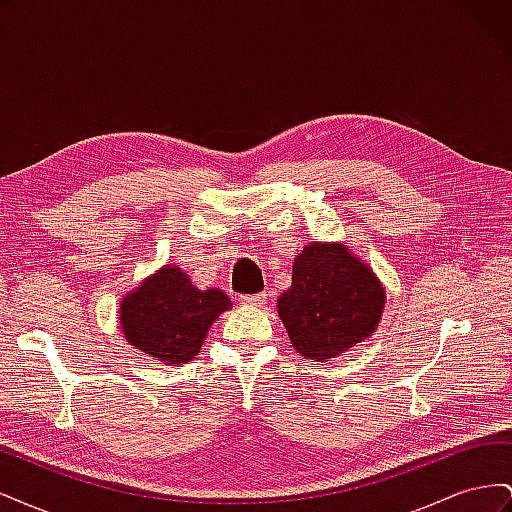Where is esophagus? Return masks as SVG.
Here are the masks:
<instances>
[{"instance_id": "1", "label": "esophagus", "mask_w": 512, "mask_h": 512, "mask_svg": "<svg viewBox=\"0 0 512 512\" xmlns=\"http://www.w3.org/2000/svg\"><path fill=\"white\" fill-rule=\"evenodd\" d=\"M243 305H250V307H260L262 303L267 301V294L265 292H256V294H243L239 299Z\"/></svg>"}]
</instances>
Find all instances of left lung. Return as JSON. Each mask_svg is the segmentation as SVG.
<instances>
[{"instance_id":"1","label":"left lung","mask_w":512,"mask_h":512,"mask_svg":"<svg viewBox=\"0 0 512 512\" xmlns=\"http://www.w3.org/2000/svg\"><path fill=\"white\" fill-rule=\"evenodd\" d=\"M384 288L342 243L305 245L292 265V286L277 299L290 344L309 361L335 359L376 331Z\"/></svg>"}]
</instances>
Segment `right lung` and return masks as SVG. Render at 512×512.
<instances>
[{
	"label": "right lung",
	"mask_w": 512,
	"mask_h": 512,
	"mask_svg": "<svg viewBox=\"0 0 512 512\" xmlns=\"http://www.w3.org/2000/svg\"><path fill=\"white\" fill-rule=\"evenodd\" d=\"M230 307L222 290H200L179 267L164 265L121 299L119 322L130 346L166 365H183L200 352L213 320Z\"/></svg>",
	"instance_id": "1"
}]
</instances>
